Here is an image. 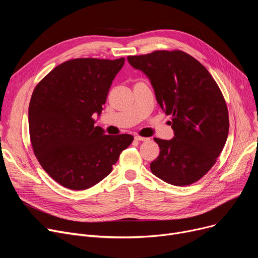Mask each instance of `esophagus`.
<instances>
[{
    "mask_svg": "<svg viewBox=\"0 0 258 258\" xmlns=\"http://www.w3.org/2000/svg\"><path fill=\"white\" fill-rule=\"evenodd\" d=\"M135 140H137V141H144V142H146V141H150L151 139H150V138H147V137H141V136H135Z\"/></svg>",
    "mask_w": 258,
    "mask_h": 258,
    "instance_id": "34e87169",
    "label": "esophagus"
}]
</instances>
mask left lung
Listing matches in <instances>:
<instances>
[{
    "instance_id": "8db88e82",
    "label": "left lung",
    "mask_w": 258,
    "mask_h": 258,
    "mask_svg": "<svg viewBox=\"0 0 258 258\" xmlns=\"http://www.w3.org/2000/svg\"><path fill=\"white\" fill-rule=\"evenodd\" d=\"M127 60L151 80L157 102L172 120L174 137L155 138L160 155L151 163L152 172L174 186L199 181L228 137V108L218 84L204 66L180 50H158Z\"/></svg>"
}]
</instances>
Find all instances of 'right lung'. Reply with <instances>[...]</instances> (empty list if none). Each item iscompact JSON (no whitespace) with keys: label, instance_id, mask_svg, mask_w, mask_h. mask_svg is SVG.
Wrapping results in <instances>:
<instances>
[{"label":"right lung","instance_id":"add662e5","mask_svg":"<svg viewBox=\"0 0 258 258\" xmlns=\"http://www.w3.org/2000/svg\"><path fill=\"white\" fill-rule=\"evenodd\" d=\"M124 58H75L64 61L35 87L29 103V133L39 164L50 177L72 190L103 180L132 135H105L95 126L108 90Z\"/></svg>","mask_w":258,"mask_h":258}]
</instances>
